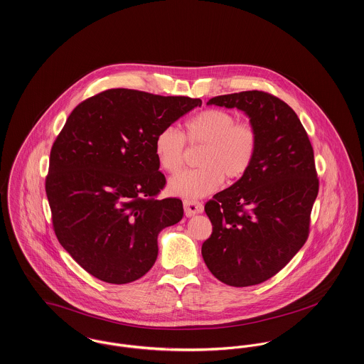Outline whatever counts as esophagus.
Returning <instances> with one entry per match:
<instances>
[{
  "instance_id": "esophagus-1",
  "label": "esophagus",
  "mask_w": 364,
  "mask_h": 364,
  "mask_svg": "<svg viewBox=\"0 0 364 364\" xmlns=\"http://www.w3.org/2000/svg\"><path fill=\"white\" fill-rule=\"evenodd\" d=\"M183 208H185L186 217H192V215H195V214L203 213V204L198 203V201L186 200V201H183Z\"/></svg>"
}]
</instances>
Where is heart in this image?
<instances>
[{
    "mask_svg": "<svg viewBox=\"0 0 364 364\" xmlns=\"http://www.w3.org/2000/svg\"><path fill=\"white\" fill-rule=\"evenodd\" d=\"M186 141L203 146L198 156L200 168L182 172L168 183L173 196L195 200L215 192L224 182L243 178L257 154L259 134L249 122H236L225 109L208 108L186 119L183 133L166 127L154 139V153L166 173H178L185 163Z\"/></svg>",
    "mask_w": 364,
    "mask_h": 364,
    "instance_id": "b5f03b06",
    "label": "heart"
}]
</instances>
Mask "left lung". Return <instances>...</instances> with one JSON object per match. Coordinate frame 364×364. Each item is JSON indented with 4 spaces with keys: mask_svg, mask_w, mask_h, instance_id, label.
I'll return each instance as SVG.
<instances>
[{
    "mask_svg": "<svg viewBox=\"0 0 364 364\" xmlns=\"http://www.w3.org/2000/svg\"><path fill=\"white\" fill-rule=\"evenodd\" d=\"M243 111L259 134L247 173L204 205L213 224L201 255L221 282L262 284L288 264L307 240L318 193L314 153L295 111L259 90L208 100Z\"/></svg>",
    "mask_w": 364,
    "mask_h": 364,
    "instance_id": "obj_1",
    "label": "left lung"
}]
</instances>
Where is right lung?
I'll list each match as a JSON object with an SVG mask.
<instances>
[{
    "label": "right lung",
    "mask_w": 364,
    "mask_h": 364,
    "mask_svg": "<svg viewBox=\"0 0 364 364\" xmlns=\"http://www.w3.org/2000/svg\"><path fill=\"white\" fill-rule=\"evenodd\" d=\"M201 100L109 89L82 101L57 136L46 176L53 228L72 259L108 284L141 278L157 260V236L179 223V198L159 200L166 176L157 133Z\"/></svg>",
    "instance_id": "obj_1"
}]
</instances>
